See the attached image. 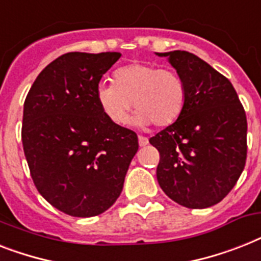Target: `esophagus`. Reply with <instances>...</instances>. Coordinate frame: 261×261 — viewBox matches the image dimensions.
<instances>
[{"instance_id":"1","label":"esophagus","mask_w":261,"mask_h":261,"mask_svg":"<svg viewBox=\"0 0 261 261\" xmlns=\"http://www.w3.org/2000/svg\"><path fill=\"white\" fill-rule=\"evenodd\" d=\"M138 141H139V146H146L147 143H149V139H147L146 137H142V135L138 137Z\"/></svg>"}]
</instances>
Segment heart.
Returning <instances> with one entry per match:
<instances>
[{
  "mask_svg": "<svg viewBox=\"0 0 261 261\" xmlns=\"http://www.w3.org/2000/svg\"><path fill=\"white\" fill-rule=\"evenodd\" d=\"M96 101L112 123H127L134 101L138 110L135 123L167 127L182 114L186 87L181 76L171 69L133 63L114 72V83L97 84Z\"/></svg>",
  "mask_w": 261,
  "mask_h": 261,
  "instance_id": "obj_1",
  "label": "heart"
}]
</instances>
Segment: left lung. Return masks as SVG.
Instances as JSON below:
<instances>
[{
  "instance_id": "left-lung-1",
  "label": "left lung",
  "mask_w": 261,
  "mask_h": 261,
  "mask_svg": "<svg viewBox=\"0 0 261 261\" xmlns=\"http://www.w3.org/2000/svg\"><path fill=\"white\" fill-rule=\"evenodd\" d=\"M186 87V101L174 123L150 138L160 151L156 179L182 206L204 209L233 189L247 160V116L229 80L186 50L156 54Z\"/></svg>"
}]
</instances>
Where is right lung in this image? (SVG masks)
Segmentation results:
<instances>
[{
	"instance_id": "add662e5",
	"label": "right lung",
	"mask_w": 261,
	"mask_h": 261,
	"mask_svg": "<svg viewBox=\"0 0 261 261\" xmlns=\"http://www.w3.org/2000/svg\"><path fill=\"white\" fill-rule=\"evenodd\" d=\"M119 52H69L40 72L24 103L22 146L39 193L73 217L106 212L120 196L138 151L134 131L112 123L96 101Z\"/></svg>"
}]
</instances>
